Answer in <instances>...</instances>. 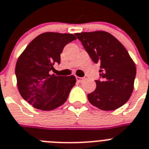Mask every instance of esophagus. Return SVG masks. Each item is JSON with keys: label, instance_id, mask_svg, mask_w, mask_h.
<instances>
[{"label": "esophagus", "instance_id": "esophagus-1", "mask_svg": "<svg viewBox=\"0 0 149 149\" xmlns=\"http://www.w3.org/2000/svg\"><path fill=\"white\" fill-rule=\"evenodd\" d=\"M85 80V78L83 77H79V76H76V81L78 82H82Z\"/></svg>", "mask_w": 149, "mask_h": 149}]
</instances>
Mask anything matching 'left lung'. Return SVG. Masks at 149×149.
I'll return each instance as SVG.
<instances>
[{
	"mask_svg": "<svg viewBox=\"0 0 149 149\" xmlns=\"http://www.w3.org/2000/svg\"><path fill=\"white\" fill-rule=\"evenodd\" d=\"M95 64H100V79L88 99L101 110L119 108L130 99L134 91L136 68L129 53L111 33L106 31L75 33Z\"/></svg>",
	"mask_w": 149,
	"mask_h": 149,
	"instance_id": "obj_1",
	"label": "left lung"
}]
</instances>
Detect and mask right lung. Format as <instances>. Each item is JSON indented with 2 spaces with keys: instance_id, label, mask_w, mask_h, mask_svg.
Listing matches in <instances>:
<instances>
[{
  "instance_id": "1",
  "label": "right lung",
  "mask_w": 149,
  "mask_h": 149,
  "mask_svg": "<svg viewBox=\"0 0 149 149\" xmlns=\"http://www.w3.org/2000/svg\"><path fill=\"white\" fill-rule=\"evenodd\" d=\"M75 40L72 33H41L19 57L15 70L18 89L23 99L34 108L52 110L68 98L76 77L51 75L49 72L54 64H60L64 46Z\"/></svg>"
}]
</instances>
